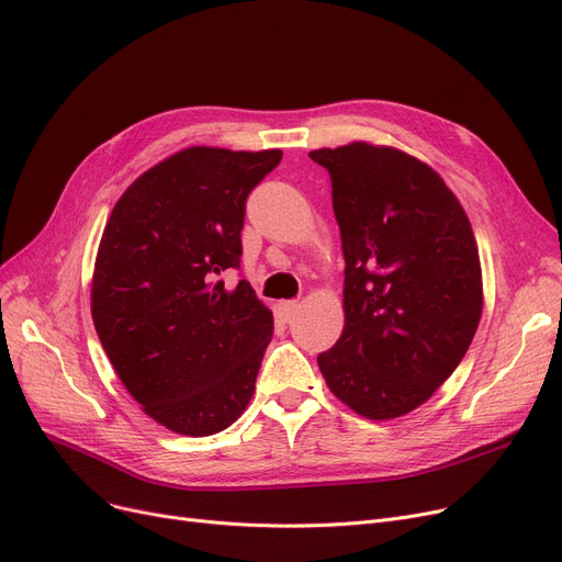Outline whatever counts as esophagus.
<instances>
[{"label":"esophagus","mask_w":562,"mask_h":562,"mask_svg":"<svg viewBox=\"0 0 562 562\" xmlns=\"http://www.w3.org/2000/svg\"><path fill=\"white\" fill-rule=\"evenodd\" d=\"M299 307H301L299 301H280V303H278V310H280V314H282L286 321L296 316Z\"/></svg>","instance_id":"obj_1"}]
</instances>
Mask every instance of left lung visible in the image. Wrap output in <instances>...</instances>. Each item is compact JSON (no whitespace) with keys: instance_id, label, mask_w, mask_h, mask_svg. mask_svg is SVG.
Here are the masks:
<instances>
[{"instance_id":"8db88e82","label":"left lung","mask_w":562,"mask_h":562,"mask_svg":"<svg viewBox=\"0 0 562 562\" xmlns=\"http://www.w3.org/2000/svg\"><path fill=\"white\" fill-rule=\"evenodd\" d=\"M310 157L330 172L346 259L344 330L318 369L360 417H403L456 371L476 335L474 229L445 180L398 147L352 140Z\"/></svg>"}]
</instances>
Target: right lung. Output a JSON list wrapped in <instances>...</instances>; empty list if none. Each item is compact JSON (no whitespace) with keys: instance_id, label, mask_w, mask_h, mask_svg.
Wrapping results in <instances>:
<instances>
[{"instance_id":"add662e5","label":"right lung","mask_w":562,"mask_h":562,"mask_svg":"<svg viewBox=\"0 0 562 562\" xmlns=\"http://www.w3.org/2000/svg\"><path fill=\"white\" fill-rule=\"evenodd\" d=\"M280 150L191 145L147 168L104 225L91 314L106 356L147 417L206 437L244 415L273 312L236 269L248 193Z\"/></svg>"}]
</instances>
